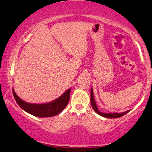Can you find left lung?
<instances>
[{"label": "left lung", "instance_id": "left-lung-1", "mask_svg": "<svg viewBox=\"0 0 152 152\" xmlns=\"http://www.w3.org/2000/svg\"><path fill=\"white\" fill-rule=\"evenodd\" d=\"M91 104L92 108H93L94 111H95L97 114H98L99 115H100V116H104V117H105V118H119V117H121V116H124V115L127 114L129 111H130L129 110V111H125V112H122V113H109V114H108V113L106 114V113L101 112L100 111H99L98 107H97L96 104L95 100H94V97L93 89H92V88L91 89Z\"/></svg>", "mask_w": 152, "mask_h": 152}]
</instances>
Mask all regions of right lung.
Masks as SVG:
<instances>
[{"label": "right lung", "mask_w": 152, "mask_h": 152, "mask_svg": "<svg viewBox=\"0 0 152 152\" xmlns=\"http://www.w3.org/2000/svg\"><path fill=\"white\" fill-rule=\"evenodd\" d=\"M70 92L71 88H69L64 92L60 97L53 102L46 103V104H30V103L23 101L21 99L19 98L18 96L13 89V96L19 106L26 112L37 117H50V116L58 115L59 113L61 112L69 102Z\"/></svg>", "instance_id": "right-lung-1"}]
</instances>
